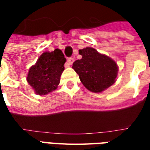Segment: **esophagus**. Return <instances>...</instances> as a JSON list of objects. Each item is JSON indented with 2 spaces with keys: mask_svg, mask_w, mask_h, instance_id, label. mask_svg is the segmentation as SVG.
Segmentation results:
<instances>
[{
  "mask_svg": "<svg viewBox=\"0 0 150 150\" xmlns=\"http://www.w3.org/2000/svg\"><path fill=\"white\" fill-rule=\"evenodd\" d=\"M74 61H75V59H74V58H69V59H67V63H68V65H71L72 63L74 62Z\"/></svg>",
  "mask_w": 150,
  "mask_h": 150,
  "instance_id": "34e87169",
  "label": "esophagus"
}]
</instances>
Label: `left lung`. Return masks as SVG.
I'll return each instance as SVG.
<instances>
[{"label": "left lung", "instance_id": "obj_1", "mask_svg": "<svg viewBox=\"0 0 150 150\" xmlns=\"http://www.w3.org/2000/svg\"><path fill=\"white\" fill-rule=\"evenodd\" d=\"M79 53L82 59L75 61L72 68L85 88L93 92H101L115 83L118 67L112 59L91 47L79 50Z\"/></svg>", "mask_w": 150, "mask_h": 150}]
</instances>
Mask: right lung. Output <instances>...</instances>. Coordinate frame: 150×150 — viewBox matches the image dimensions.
Masks as SVG:
<instances>
[{"label": "right lung", "instance_id": "1", "mask_svg": "<svg viewBox=\"0 0 150 150\" xmlns=\"http://www.w3.org/2000/svg\"><path fill=\"white\" fill-rule=\"evenodd\" d=\"M66 59L62 50L44 52L31 67L27 75L29 84L38 95H46L55 90L64 70Z\"/></svg>", "mask_w": 150, "mask_h": 150}]
</instances>
